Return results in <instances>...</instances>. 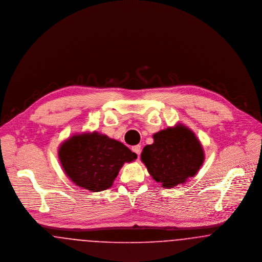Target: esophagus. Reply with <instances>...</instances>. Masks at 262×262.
I'll return each instance as SVG.
<instances>
[{"label": "esophagus", "mask_w": 262, "mask_h": 262, "mask_svg": "<svg viewBox=\"0 0 262 262\" xmlns=\"http://www.w3.org/2000/svg\"><path fill=\"white\" fill-rule=\"evenodd\" d=\"M132 151L134 152H136L138 155V157L140 156V152H141V146L140 145H136L134 147H132Z\"/></svg>", "instance_id": "esophagus-1"}]
</instances>
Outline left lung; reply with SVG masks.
Listing matches in <instances>:
<instances>
[{"label":"left lung","instance_id":"1","mask_svg":"<svg viewBox=\"0 0 262 262\" xmlns=\"http://www.w3.org/2000/svg\"><path fill=\"white\" fill-rule=\"evenodd\" d=\"M154 143L144 147L141 161L152 179L164 188L185 183L200 169L205 160L201 142L182 123L152 135Z\"/></svg>","mask_w":262,"mask_h":262}]
</instances>
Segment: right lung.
<instances>
[{
    "label": "right lung",
    "mask_w": 262,
    "mask_h": 262,
    "mask_svg": "<svg viewBox=\"0 0 262 262\" xmlns=\"http://www.w3.org/2000/svg\"><path fill=\"white\" fill-rule=\"evenodd\" d=\"M58 157L70 180L91 192L111 187L125 163L137 159L124 144L97 131L72 135L59 146Z\"/></svg>",
    "instance_id": "right-lung-1"
}]
</instances>
